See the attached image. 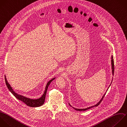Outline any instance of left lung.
<instances>
[{
  "label": "left lung",
  "instance_id": "obj_1",
  "mask_svg": "<svg viewBox=\"0 0 127 127\" xmlns=\"http://www.w3.org/2000/svg\"><path fill=\"white\" fill-rule=\"evenodd\" d=\"M111 62H112V73H113V74L114 75V60H113V56H112V60H111ZM105 94H105L104 95H103V96L102 97V99L100 100V101L97 104H96V105H94V106H91V107H88V108H85V109H76V108H73L75 110H77V111H86V110H88V109H90V108H92V107H96V106H98L100 104V103L101 102V101H102V100H103V99L104 98V96H105ZM69 105H70V106H71L69 104Z\"/></svg>",
  "mask_w": 127,
  "mask_h": 127
}]
</instances>
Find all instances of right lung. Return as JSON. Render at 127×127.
I'll use <instances>...</instances> for the list:
<instances>
[{
	"label": "right lung",
	"instance_id": "right-lung-1",
	"mask_svg": "<svg viewBox=\"0 0 127 127\" xmlns=\"http://www.w3.org/2000/svg\"><path fill=\"white\" fill-rule=\"evenodd\" d=\"M55 79V78L52 79V80H50L47 84L46 88H45V92L43 94V95H42V96L37 99H31L30 98H26L24 96H23L22 95H18L16 93H15L12 89V88H11V87L10 86V85H9V84L8 83L6 77L5 76V83L6 84V86L8 88V89L9 90V91L12 93V94L18 100L22 101L23 102H24L25 104H26L27 106H30V107H39V106H42L44 103L45 102V97H46V93H47V91L48 89V88L49 86V85L50 84L51 82L54 80Z\"/></svg>",
	"mask_w": 127,
	"mask_h": 127
}]
</instances>
